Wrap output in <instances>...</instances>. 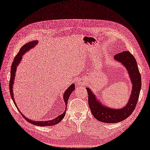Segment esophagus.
Returning a JSON list of instances; mask_svg holds the SVG:
<instances>
[{
    "label": "esophagus",
    "mask_w": 150,
    "mask_h": 150,
    "mask_svg": "<svg viewBox=\"0 0 150 150\" xmlns=\"http://www.w3.org/2000/svg\"><path fill=\"white\" fill-rule=\"evenodd\" d=\"M80 83H82V82H81V81H80Z\"/></svg>",
    "instance_id": "34e87169"
}]
</instances>
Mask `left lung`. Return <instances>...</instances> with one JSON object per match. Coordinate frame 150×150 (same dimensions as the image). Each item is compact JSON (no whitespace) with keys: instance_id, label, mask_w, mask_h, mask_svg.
I'll use <instances>...</instances> for the list:
<instances>
[{"instance_id":"1","label":"left lung","mask_w":150,"mask_h":150,"mask_svg":"<svg viewBox=\"0 0 150 150\" xmlns=\"http://www.w3.org/2000/svg\"><path fill=\"white\" fill-rule=\"evenodd\" d=\"M115 59L122 63L126 67L132 83V91L129 102L121 109H112L103 107L91 89L86 88L88 93V103L93 116L98 120L105 123H117L125 120L134 112L139 99L141 88V76L135 57L129 51L116 54Z\"/></svg>"}]
</instances>
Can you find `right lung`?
<instances>
[{
    "label": "right lung",
    "mask_w": 150,
    "mask_h": 150,
    "mask_svg": "<svg viewBox=\"0 0 150 150\" xmlns=\"http://www.w3.org/2000/svg\"><path fill=\"white\" fill-rule=\"evenodd\" d=\"M38 43V42L37 40H34V41H31L28 42V43L25 44L23 47L20 49V52H19L17 55L16 56V57H14L13 62L12 63V65H11V77H10V81H9V90H10V94H11V98L13 99V101L14 103V105H16V108H18L16 103H15L14 99V96H13V86L14 84V76H15V74H16V68L17 66L18 65L19 63L20 62V61L22 59V56L24 54L28 51L29 49H32V47H35V45ZM75 90V85L73 84L70 87L68 88V89L65 91V93L64 94V100L65 102V105H66L67 108V104H68V100L69 99V97L71 94V93H72L73 91ZM20 112V110H19ZM20 113L23 115V117H24V118L25 120L30 122V124L35 125H38V126H42V127H45V126H51V125H54L58 124L59 122H61V120H62L63 118V117H64L65 114H66V110L64 111L63 114L60 115L59 116L57 117V118H56L54 120H49V121H33L32 120H30V119L27 118L26 117H25L23 115L21 112Z\"/></svg>",
    "instance_id": "obj_1"
}]
</instances>
